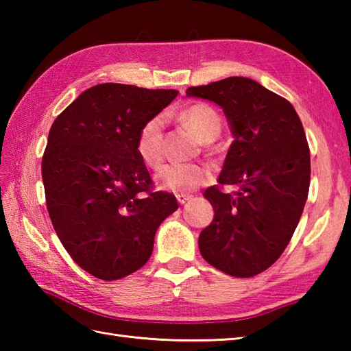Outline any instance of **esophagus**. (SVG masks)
<instances>
[{"label":"esophagus","mask_w":351,"mask_h":351,"mask_svg":"<svg viewBox=\"0 0 351 351\" xmlns=\"http://www.w3.org/2000/svg\"><path fill=\"white\" fill-rule=\"evenodd\" d=\"M190 199H191V196H189V195H176V200H178V202H180L181 205H184L185 202H189Z\"/></svg>","instance_id":"1"}]
</instances>
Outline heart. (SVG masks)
Returning <instances> with one entry per match:
<instances>
[{"instance_id":"obj_1","label":"heart","mask_w":351,"mask_h":351,"mask_svg":"<svg viewBox=\"0 0 351 351\" xmlns=\"http://www.w3.org/2000/svg\"><path fill=\"white\" fill-rule=\"evenodd\" d=\"M178 119L190 126L202 141H213L221 130V119L213 106L206 102H193L180 111ZM137 152L149 169H156L166 156L164 121L152 117L141 126L137 137ZM158 187L167 191L191 193L213 180L211 169L200 162H173L164 166L155 176Z\"/></svg>"}]
</instances>
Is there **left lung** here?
I'll use <instances>...</instances> for the list:
<instances>
[{"mask_svg":"<svg viewBox=\"0 0 351 351\" xmlns=\"http://www.w3.org/2000/svg\"><path fill=\"white\" fill-rule=\"evenodd\" d=\"M217 104L235 136L220 185L205 197L214 220L199 235L208 264L235 278H252L271 267L299 225L311 182L309 145L294 107L256 81L229 77L187 88Z\"/></svg>","mask_w":351,"mask_h":351,"instance_id":"left-lung-1","label":"left lung"}]
</instances>
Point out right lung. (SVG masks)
Instances as JSON below:
<instances>
[{
	"label": "right lung",
	"instance_id": "add662e5",
	"mask_svg": "<svg viewBox=\"0 0 351 351\" xmlns=\"http://www.w3.org/2000/svg\"><path fill=\"white\" fill-rule=\"evenodd\" d=\"M176 95L98 84L51 126L42 158L49 217L66 252L95 278L117 280L143 267L156 229L178 210L173 195L154 190L137 152L141 126Z\"/></svg>",
	"mask_w": 351,
	"mask_h": 351
}]
</instances>
